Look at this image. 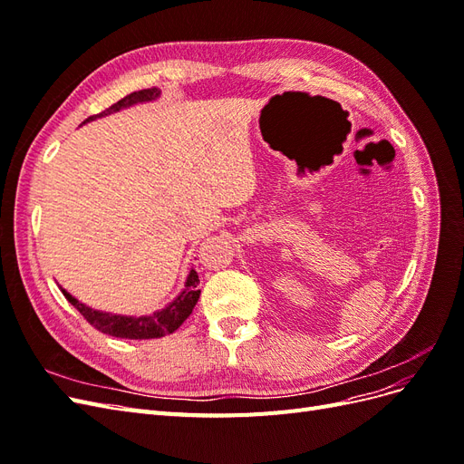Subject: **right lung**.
Instances as JSON below:
<instances>
[{
    "label": "right lung",
    "mask_w": 464,
    "mask_h": 464,
    "mask_svg": "<svg viewBox=\"0 0 464 464\" xmlns=\"http://www.w3.org/2000/svg\"><path fill=\"white\" fill-rule=\"evenodd\" d=\"M160 94L159 89H143V91H135L128 96H123L121 101H118L116 104H111L110 108H106L104 111L96 116L87 118L85 121H91L94 118H102L111 114V111H118L121 108H128L133 106L137 102H147V101H154ZM199 285V276L191 269L189 276H188V283L184 292L179 294V296L168 305L164 307L162 312H154L152 315L147 317H123V315H111V314H104V312H96L87 307L85 304H81L79 300H75L72 294L63 292V296L67 298V302L77 307V312L85 317L94 329H98L104 334H111V336H118V339H135V341H143V339H160L164 334H170L174 333L181 323H184L191 312L195 304L199 300V294L201 290L198 288Z\"/></svg>",
    "instance_id": "right-lung-1"
}]
</instances>
